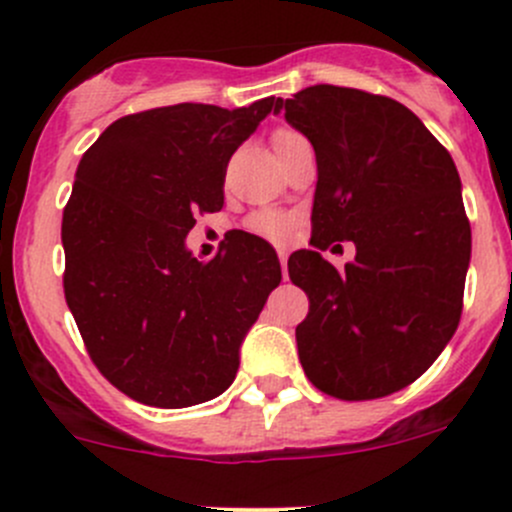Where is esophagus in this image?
I'll use <instances>...</instances> for the list:
<instances>
[{
  "label": "esophagus",
  "mask_w": 512,
  "mask_h": 512,
  "mask_svg": "<svg viewBox=\"0 0 512 512\" xmlns=\"http://www.w3.org/2000/svg\"><path fill=\"white\" fill-rule=\"evenodd\" d=\"M277 257H280L282 275H285V280H287V250H285V247H280V250H277Z\"/></svg>",
  "instance_id": "esophagus-1"
}]
</instances>
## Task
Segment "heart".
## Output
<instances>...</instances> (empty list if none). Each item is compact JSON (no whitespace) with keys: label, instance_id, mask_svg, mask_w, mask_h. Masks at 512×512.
<instances>
[{"label":"heart","instance_id":"heart-1","mask_svg":"<svg viewBox=\"0 0 512 512\" xmlns=\"http://www.w3.org/2000/svg\"><path fill=\"white\" fill-rule=\"evenodd\" d=\"M292 136H297V133L289 131V128H277L272 143H275V148H280ZM294 223H297V218L292 213H285V210H257V213L247 215L245 230L262 237V240L285 242L292 235Z\"/></svg>","mask_w":512,"mask_h":512}]
</instances>
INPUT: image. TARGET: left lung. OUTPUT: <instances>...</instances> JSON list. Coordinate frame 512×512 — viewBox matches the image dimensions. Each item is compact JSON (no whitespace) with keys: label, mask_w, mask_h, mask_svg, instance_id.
Here are the masks:
<instances>
[{"label":"left lung","mask_w":512,"mask_h":512,"mask_svg":"<svg viewBox=\"0 0 512 512\" xmlns=\"http://www.w3.org/2000/svg\"><path fill=\"white\" fill-rule=\"evenodd\" d=\"M280 108L317 156L309 242L357 247L344 271L316 250L289 257L309 297L299 361L334 399H381L414 384L461 322L471 223L456 163L389 96L317 84Z\"/></svg>","instance_id":"left-lung-1"}]
</instances>
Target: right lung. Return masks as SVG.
<instances>
[{
	"label": "right lung",
	"mask_w": 512,
	"mask_h": 512,
	"mask_svg": "<svg viewBox=\"0 0 512 512\" xmlns=\"http://www.w3.org/2000/svg\"><path fill=\"white\" fill-rule=\"evenodd\" d=\"M280 98L178 103L113 121L81 158L61 220L64 294L96 369L131 399L185 409L220 396L282 270L235 232L208 262L185 247L218 213L232 153Z\"/></svg>",
	"instance_id": "1"
}]
</instances>
